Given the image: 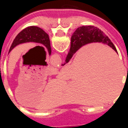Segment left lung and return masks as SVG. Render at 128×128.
I'll use <instances>...</instances> for the list:
<instances>
[{
    "label": "left lung",
    "instance_id": "obj_1",
    "mask_svg": "<svg viewBox=\"0 0 128 128\" xmlns=\"http://www.w3.org/2000/svg\"><path fill=\"white\" fill-rule=\"evenodd\" d=\"M30 42L40 43L45 46L47 48L49 55H50L51 48H50V40L48 34L42 29L35 26L26 27L17 35V36L16 37L15 39L13 41L9 50V53L17 45Z\"/></svg>",
    "mask_w": 128,
    "mask_h": 128
}]
</instances>
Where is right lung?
<instances>
[{"mask_svg": "<svg viewBox=\"0 0 128 128\" xmlns=\"http://www.w3.org/2000/svg\"><path fill=\"white\" fill-rule=\"evenodd\" d=\"M70 48L69 52L66 56L64 66L68 63L71 59L75 52L84 45L92 42H102L103 44L108 45L117 53L114 45L111 42L110 38L101 31V29L94 26H82L75 30L71 36Z\"/></svg>", "mask_w": 128, "mask_h": 128, "instance_id": "1", "label": "right lung"}]
</instances>
